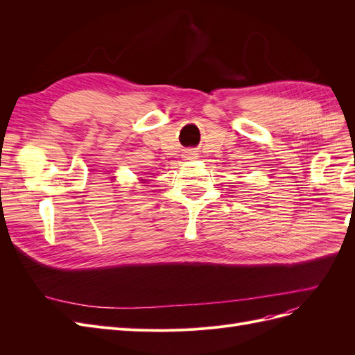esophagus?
I'll use <instances>...</instances> for the list:
<instances>
[{"mask_svg": "<svg viewBox=\"0 0 355 355\" xmlns=\"http://www.w3.org/2000/svg\"><path fill=\"white\" fill-rule=\"evenodd\" d=\"M198 157L197 151H194V149H188V151L185 153V158L187 159H196Z\"/></svg>", "mask_w": 355, "mask_h": 355, "instance_id": "obj_1", "label": "esophagus"}]
</instances>
